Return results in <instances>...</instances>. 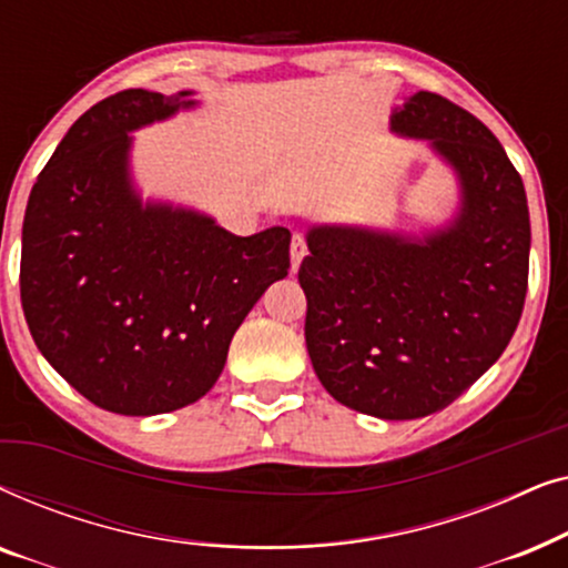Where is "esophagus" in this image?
Masks as SVG:
<instances>
[{
	"label": "esophagus",
	"mask_w": 568,
	"mask_h": 568,
	"mask_svg": "<svg viewBox=\"0 0 568 568\" xmlns=\"http://www.w3.org/2000/svg\"><path fill=\"white\" fill-rule=\"evenodd\" d=\"M290 255H292V271H294V274H297L302 258H305V255H307L305 237H302L300 232H294V237H292V245H290Z\"/></svg>",
	"instance_id": "obj_1"
}]
</instances>
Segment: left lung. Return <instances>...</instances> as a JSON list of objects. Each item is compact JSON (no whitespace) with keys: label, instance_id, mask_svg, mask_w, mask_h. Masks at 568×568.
<instances>
[{"label":"left lung","instance_id":"left-lung-1","mask_svg":"<svg viewBox=\"0 0 568 568\" xmlns=\"http://www.w3.org/2000/svg\"><path fill=\"white\" fill-rule=\"evenodd\" d=\"M390 131L429 142L453 170L455 216L422 237L310 227L300 284L325 390L359 414L406 422L449 406L515 336L530 214L523 178L476 115L422 90L395 108Z\"/></svg>","mask_w":568,"mask_h":568}]
</instances>
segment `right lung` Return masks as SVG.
<instances>
[{
    "label": "right lung",
    "mask_w": 568,
    "mask_h": 568,
    "mask_svg": "<svg viewBox=\"0 0 568 568\" xmlns=\"http://www.w3.org/2000/svg\"><path fill=\"white\" fill-rule=\"evenodd\" d=\"M191 90H123L72 123L30 191L20 297L30 336L95 406L154 416L196 403L261 294L290 271V230L237 237L144 201L131 131L196 108Z\"/></svg>",
    "instance_id": "right-lung-1"
}]
</instances>
